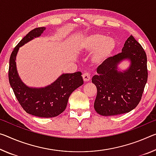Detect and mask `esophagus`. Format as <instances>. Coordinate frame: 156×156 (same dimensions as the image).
<instances>
[{"instance_id":"esophagus-1","label":"esophagus","mask_w":156,"mask_h":156,"mask_svg":"<svg viewBox=\"0 0 156 156\" xmlns=\"http://www.w3.org/2000/svg\"><path fill=\"white\" fill-rule=\"evenodd\" d=\"M83 80L85 81V82H87V81L90 80L91 78L90 74L89 73H84L83 74Z\"/></svg>"}]
</instances>
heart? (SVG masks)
<instances>
[{"label":"heart","mask_w":156,"mask_h":156,"mask_svg":"<svg viewBox=\"0 0 156 156\" xmlns=\"http://www.w3.org/2000/svg\"><path fill=\"white\" fill-rule=\"evenodd\" d=\"M117 46V40L113 37L101 33H93L83 37L80 41L81 51L91 53L94 52L92 61L99 65L108 60L112 55Z\"/></svg>","instance_id":"1"}]
</instances>
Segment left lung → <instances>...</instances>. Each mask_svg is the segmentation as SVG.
Wrapping results in <instances>:
<instances>
[{
  "instance_id": "1",
  "label": "left lung",
  "mask_w": 156,
  "mask_h": 156,
  "mask_svg": "<svg viewBox=\"0 0 156 156\" xmlns=\"http://www.w3.org/2000/svg\"><path fill=\"white\" fill-rule=\"evenodd\" d=\"M124 59L130 60V66L125 71H118V65ZM96 72L91 80L97 89L96 112L107 117L129 112L137 107L147 82V58L132 35L126 41L122 53L103 62Z\"/></svg>"
}]
</instances>
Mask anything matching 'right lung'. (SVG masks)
<instances>
[{"mask_svg":"<svg viewBox=\"0 0 156 156\" xmlns=\"http://www.w3.org/2000/svg\"><path fill=\"white\" fill-rule=\"evenodd\" d=\"M45 27L32 30L19 41L9 58L8 77L11 87L23 110L30 115L51 118L60 115L66 109L71 94L83 84L82 73H63L46 87H29L22 82L17 73L16 57L21 46L34 37L41 36Z\"/></svg>","mask_w":156,"mask_h":156,"instance_id":"1","label":"right lung"}]
</instances>
